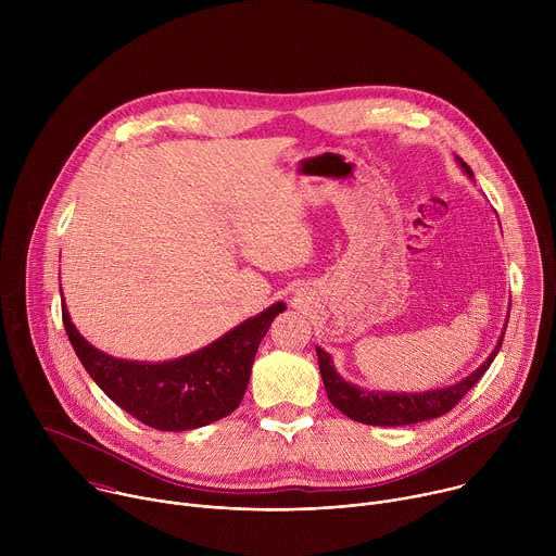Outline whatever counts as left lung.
I'll return each mask as SVG.
<instances>
[{"label": "left lung", "instance_id": "1", "mask_svg": "<svg viewBox=\"0 0 556 556\" xmlns=\"http://www.w3.org/2000/svg\"><path fill=\"white\" fill-rule=\"evenodd\" d=\"M457 163L462 165L466 176H472L470 167L462 161V157H457ZM504 332H506V328H504ZM502 341H504V334H502L500 343L495 345L493 354L464 380L448 384L444 389H431V391H420V393H393V391L361 389L339 376L328 352L316 348V356H319V369H321V378H324V384L328 391V399L341 414H345L348 418L363 422V425L403 427V425L425 422V420L440 418V416L448 414L464 399L466 391L486 374V369L491 367L493 358L497 356V352L502 348Z\"/></svg>", "mask_w": 556, "mask_h": 556}]
</instances>
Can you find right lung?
Here are the masks:
<instances>
[{
  "instance_id": "right-lung-1",
  "label": "right lung",
  "mask_w": 556,
  "mask_h": 556,
  "mask_svg": "<svg viewBox=\"0 0 556 556\" xmlns=\"http://www.w3.org/2000/svg\"><path fill=\"white\" fill-rule=\"evenodd\" d=\"M283 309L286 303L277 301L189 356L138 363L97 350L78 334L65 303L61 307L67 339L92 380L129 416L161 431L206 427L240 407L257 348Z\"/></svg>"
}]
</instances>
